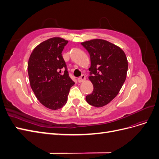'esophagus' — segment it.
<instances>
[{
    "mask_svg": "<svg viewBox=\"0 0 159 159\" xmlns=\"http://www.w3.org/2000/svg\"><path fill=\"white\" fill-rule=\"evenodd\" d=\"M85 76L84 75H81L80 78H79L78 79V81L79 83H81V82H83L84 81H85Z\"/></svg>",
    "mask_w": 159,
    "mask_h": 159,
    "instance_id": "obj_1",
    "label": "esophagus"
}]
</instances>
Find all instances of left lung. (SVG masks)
<instances>
[{
    "label": "left lung",
    "mask_w": 159,
    "mask_h": 159,
    "mask_svg": "<svg viewBox=\"0 0 159 159\" xmlns=\"http://www.w3.org/2000/svg\"><path fill=\"white\" fill-rule=\"evenodd\" d=\"M90 56L89 79L93 92L86 96L92 106L102 107L116 97L126 80L128 61L119 46L107 40L93 39L81 42Z\"/></svg>",
    "instance_id": "8db88e82"
}]
</instances>
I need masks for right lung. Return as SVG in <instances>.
<instances>
[{
  "label": "right lung",
  "instance_id": "right-lung-1",
  "mask_svg": "<svg viewBox=\"0 0 159 159\" xmlns=\"http://www.w3.org/2000/svg\"><path fill=\"white\" fill-rule=\"evenodd\" d=\"M68 42L60 37L48 39L33 50L28 60L31 88L39 102L52 110L66 105L70 89L75 84L70 78L61 55Z\"/></svg>",
  "mask_w": 159,
  "mask_h": 159
}]
</instances>
